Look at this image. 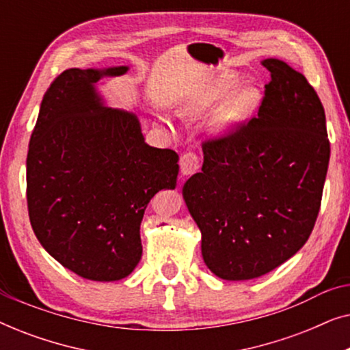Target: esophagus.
Listing matches in <instances>:
<instances>
[{
	"label": "esophagus",
	"instance_id": "esophagus-1",
	"mask_svg": "<svg viewBox=\"0 0 350 350\" xmlns=\"http://www.w3.org/2000/svg\"><path fill=\"white\" fill-rule=\"evenodd\" d=\"M199 167H200V164H199L198 154H194V152H185V154H181V157H180L181 175H185V176L193 175L199 170Z\"/></svg>",
	"mask_w": 350,
	"mask_h": 350
}]
</instances>
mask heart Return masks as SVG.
I'll return each mask as SVG.
<instances>
[{
  "label": "heart",
  "instance_id": "obj_1",
  "mask_svg": "<svg viewBox=\"0 0 350 350\" xmlns=\"http://www.w3.org/2000/svg\"><path fill=\"white\" fill-rule=\"evenodd\" d=\"M237 76L234 73H226L215 79L208 89H205L202 94L186 100L185 103L180 105V114L183 118L196 119L202 118L215 108L224 103L217 116L213 119L212 131L217 135H224L234 129L241 126L247 118L258 108L261 102V94L255 85H242L228 98L227 95L236 88Z\"/></svg>",
  "mask_w": 350,
  "mask_h": 350
}]
</instances>
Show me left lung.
Masks as SVG:
<instances>
[{
	"label": "left lung",
	"mask_w": 350,
	"mask_h": 350,
	"mask_svg": "<svg viewBox=\"0 0 350 350\" xmlns=\"http://www.w3.org/2000/svg\"><path fill=\"white\" fill-rule=\"evenodd\" d=\"M256 118L202 145V172L183 199L202 234V258L224 280L256 279L308 242L320 210L329 162L319 95L279 59Z\"/></svg>",
	"instance_id": "8db88e82"
}]
</instances>
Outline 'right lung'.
Segmentation results:
<instances>
[{
    "mask_svg": "<svg viewBox=\"0 0 350 350\" xmlns=\"http://www.w3.org/2000/svg\"><path fill=\"white\" fill-rule=\"evenodd\" d=\"M129 66L70 68L42 97L27 156V202L44 250L83 279L114 282L142 258L140 224L161 189H175L172 150L145 143L133 113L107 107L102 78Z\"/></svg>",
    "mask_w": 350,
    "mask_h": 350,
    "instance_id": "right-lung-1",
    "label": "right lung"
}]
</instances>
